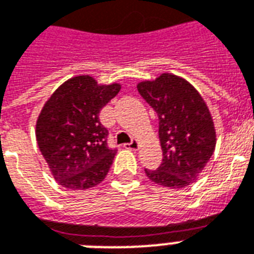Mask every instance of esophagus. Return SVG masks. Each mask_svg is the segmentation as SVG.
<instances>
[{
    "label": "esophagus",
    "instance_id": "obj_1",
    "mask_svg": "<svg viewBox=\"0 0 254 254\" xmlns=\"http://www.w3.org/2000/svg\"><path fill=\"white\" fill-rule=\"evenodd\" d=\"M124 146L127 149H130V150H137V149L140 148V142L137 140H133L130 141V142H127V144L124 145Z\"/></svg>",
    "mask_w": 254,
    "mask_h": 254
}]
</instances>
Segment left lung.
Listing matches in <instances>:
<instances>
[{
  "mask_svg": "<svg viewBox=\"0 0 254 254\" xmlns=\"http://www.w3.org/2000/svg\"><path fill=\"white\" fill-rule=\"evenodd\" d=\"M158 117L162 162L145 169L150 181L170 189L194 183L216 148V129L208 105L194 86L179 75L162 73L137 85Z\"/></svg>",
  "mask_w": 254,
  "mask_h": 254,
  "instance_id": "obj_1",
  "label": "left lung"
}]
</instances>
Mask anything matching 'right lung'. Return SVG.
I'll return each instance as SVG.
<instances>
[{
    "instance_id": "add662e5",
    "label": "right lung",
    "mask_w": 254,
    "mask_h": 254,
    "mask_svg": "<svg viewBox=\"0 0 254 254\" xmlns=\"http://www.w3.org/2000/svg\"><path fill=\"white\" fill-rule=\"evenodd\" d=\"M120 89V84L98 85L90 75H77L45 102L37 119V144L64 188L85 190L106 177L117 150L108 146L109 131L100 112Z\"/></svg>"
}]
</instances>
